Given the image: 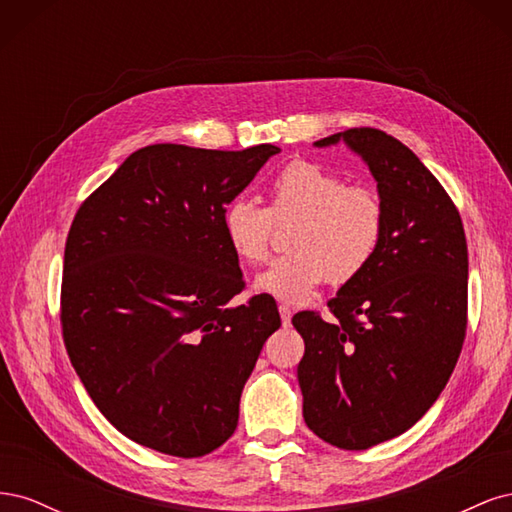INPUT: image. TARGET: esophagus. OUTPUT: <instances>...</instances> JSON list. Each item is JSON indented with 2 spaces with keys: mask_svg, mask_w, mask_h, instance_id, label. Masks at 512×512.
I'll return each instance as SVG.
<instances>
[{
  "mask_svg": "<svg viewBox=\"0 0 512 512\" xmlns=\"http://www.w3.org/2000/svg\"><path fill=\"white\" fill-rule=\"evenodd\" d=\"M280 316H282V322H284V324H290L292 309H290L288 303H280Z\"/></svg>",
  "mask_w": 512,
  "mask_h": 512,
  "instance_id": "34e87169",
  "label": "esophagus"
}]
</instances>
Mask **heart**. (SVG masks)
<instances>
[{
    "instance_id": "heart-1",
    "label": "heart",
    "mask_w": 512,
    "mask_h": 512,
    "mask_svg": "<svg viewBox=\"0 0 512 512\" xmlns=\"http://www.w3.org/2000/svg\"><path fill=\"white\" fill-rule=\"evenodd\" d=\"M297 220L288 256L271 262L256 288L301 303L327 280L346 284L378 256L386 207L374 188L348 181L316 162L294 160L269 185V207L235 198L224 207V239L241 260L258 265L271 252L275 222Z\"/></svg>"
}]
</instances>
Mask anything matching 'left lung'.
<instances>
[{"mask_svg":"<svg viewBox=\"0 0 512 512\" xmlns=\"http://www.w3.org/2000/svg\"><path fill=\"white\" fill-rule=\"evenodd\" d=\"M346 141L367 162L386 207L374 262L320 312L294 314L305 342L297 376L303 418L318 438L365 451L408 431L438 399L468 327V243L461 215L427 166L376 128Z\"/></svg>","mask_w":512,"mask_h":512,"instance_id":"left-lung-1","label":"left lung"}]
</instances>
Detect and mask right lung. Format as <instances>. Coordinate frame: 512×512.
Here are the masks:
<instances>
[{"label":"right lung","instance_id":"add662e5","mask_svg":"<svg viewBox=\"0 0 512 512\" xmlns=\"http://www.w3.org/2000/svg\"><path fill=\"white\" fill-rule=\"evenodd\" d=\"M277 151L149 145L74 215L61 335L89 397L136 444L192 459L237 429L243 386L282 320L271 294L230 305L245 282L222 213Z\"/></svg>","mask_w":512,"mask_h":512}]
</instances>
